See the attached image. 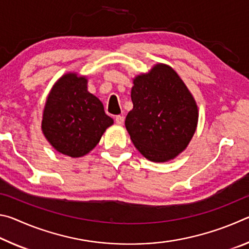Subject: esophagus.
<instances>
[{"instance_id": "obj_1", "label": "esophagus", "mask_w": 249, "mask_h": 249, "mask_svg": "<svg viewBox=\"0 0 249 249\" xmlns=\"http://www.w3.org/2000/svg\"><path fill=\"white\" fill-rule=\"evenodd\" d=\"M115 123L117 124V125H122L124 123V116L123 115H117L116 117H115Z\"/></svg>"}]
</instances>
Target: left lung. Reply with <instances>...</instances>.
<instances>
[{
	"label": "left lung",
	"mask_w": 249,
	"mask_h": 249,
	"mask_svg": "<svg viewBox=\"0 0 249 249\" xmlns=\"http://www.w3.org/2000/svg\"><path fill=\"white\" fill-rule=\"evenodd\" d=\"M133 82L134 107L125 120L130 140L150 161L174 159L196 133L199 113L195 99L178 73L163 64Z\"/></svg>",
	"instance_id": "left-lung-1"
}]
</instances>
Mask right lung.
<instances>
[{"label": "right lung", "mask_w": 249, "mask_h": 249, "mask_svg": "<svg viewBox=\"0 0 249 249\" xmlns=\"http://www.w3.org/2000/svg\"><path fill=\"white\" fill-rule=\"evenodd\" d=\"M87 84L86 77L64 74L50 91L43 113L41 130L46 140L59 153L72 158L90 153L113 124Z\"/></svg>", "instance_id": "right-lung-1"}]
</instances>
